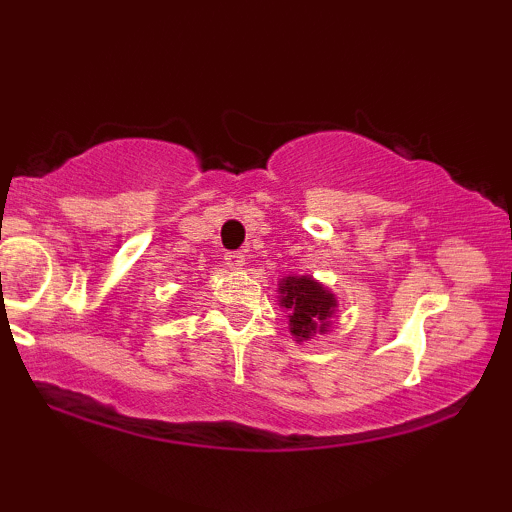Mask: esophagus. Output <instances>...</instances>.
<instances>
[{"label":"esophagus","mask_w":512,"mask_h":512,"mask_svg":"<svg viewBox=\"0 0 512 512\" xmlns=\"http://www.w3.org/2000/svg\"><path fill=\"white\" fill-rule=\"evenodd\" d=\"M226 267L233 269V272H240L245 267V255L243 252H228L226 255Z\"/></svg>","instance_id":"1"}]
</instances>
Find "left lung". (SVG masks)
<instances>
[{
  "label": "left lung",
  "mask_w": 512,
  "mask_h": 512,
  "mask_svg": "<svg viewBox=\"0 0 512 512\" xmlns=\"http://www.w3.org/2000/svg\"><path fill=\"white\" fill-rule=\"evenodd\" d=\"M279 305L289 317L293 342L303 344L332 330L339 301L322 281L310 274H289L279 279Z\"/></svg>",
  "instance_id": "8db88e82"
}]
</instances>
